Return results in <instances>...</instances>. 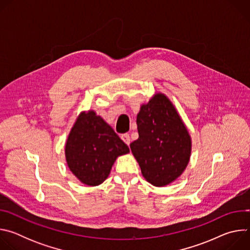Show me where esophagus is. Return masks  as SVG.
I'll return each instance as SVG.
<instances>
[{
  "instance_id": "esophagus-1",
  "label": "esophagus",
  "mask_w": 250,
  "mask_h": 250,
  "mask_svg": "<svg viewBox=\"0 0 250 250\" xmlns=\"http://www.w3.org/2000/svg\"><path fill=\"white\" fill-rule=\"evenodd\" d=\"M121 138L123 139V141L125 142V145L129 146V144H130V137H129V134H127V133H124V134H122V135H121Z\"/></svg>"
}]
</instances>
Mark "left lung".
I'll return each mask as SVG.
<instances>
[{"mask_svg": "<svg viewBox=\"0 0 250 250\" xmlns=\"http://www.w3.org/2000/svg\"><path fill=\"white\" fill-rule=\"evenodd\" d=\"M136 124L138 138L129 146L142 176L156 187L170 184L190 160L192 142L183 121L170 100L158 93L140 106Z\"/></svg>", "mask_w": 250, "mask_h": 250, "instance_id": "8db88e82", "label": "left lung"}]
</instances>
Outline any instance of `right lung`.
<instances>
[{"instance_id": "1", "label": "right lung", "mask_w": 250, "mask_h": 250, "mask_svg": "<svg viewBox=\"0 0 250 250\" xmlns=\"http://www.w3.org/2000/svg\"><path fill=\"white\" fill-rule=\"evenodd\" d=\"M128 152V146L94 111L79 115L65 146L69 169L88 186L102 184L117 157Z\"/></svg>"}]
</instances>
